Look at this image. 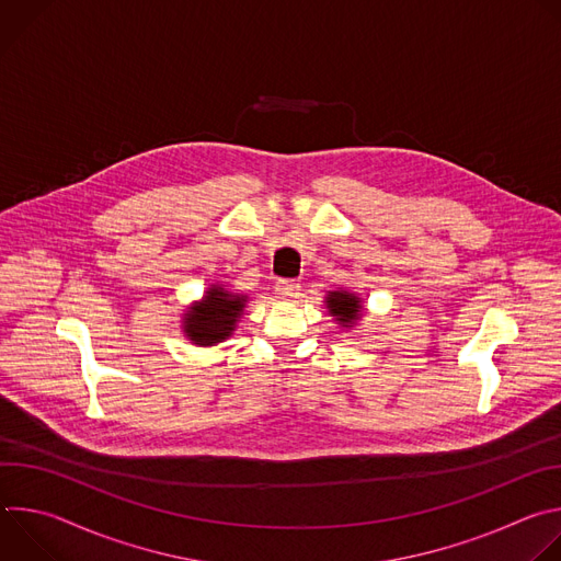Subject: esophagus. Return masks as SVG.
<instances>
[{
    "label": "esophagus",
    "instance_id": "34e87169",
    "mask_svg": "<svg viewBox=\"0 0 561 561\" xmlns=\"http://www.w3.org/2000/svg\"><path fill=\"white\" fill-rule=\"evenodd\" d=\"M275 295L279 299H293V297L299 295V284H295L293 279H279L275 284Z\"/></svg>",
    "mask_w": 561,
    "mask_h": 561
}]
</instances>
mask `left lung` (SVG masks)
I'll use <instances>...</instances> for the list:
<instances>
[{
    "label": "left lung",
    "mask_w": 561,
    "mask_h": 561,
    "mask_svg": "<svg viewBox=\"0 0 561 561\" xmlns=\"http://www.w3.org/2000/svg\"><path fill=\"white\" fill-rule=\"evenodd\" d=\"M327 308L335 317V322L351 329L362 317V299L348 290H331L327 297Z\"/></svg>",
    "instance_id": "1"
}]
</instances>
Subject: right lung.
<instances>
[{
	"mask_svg": "<svg viewBox=\"0 0 561 561\" xmlns=\"http://www.w3.org/2000/svg\"><path fill=\"white\" fill-rule=\"evenodd\" d=\"M249 297L226 290L215 284L202 301H195L184 312V333L197 346H215L228 340L244 312Z\"/></svg>",
	"mask_w": 561,
	"mask_h": 561,
	"instance_id": "1",
	"label": "right lung"
}]
</instances>
